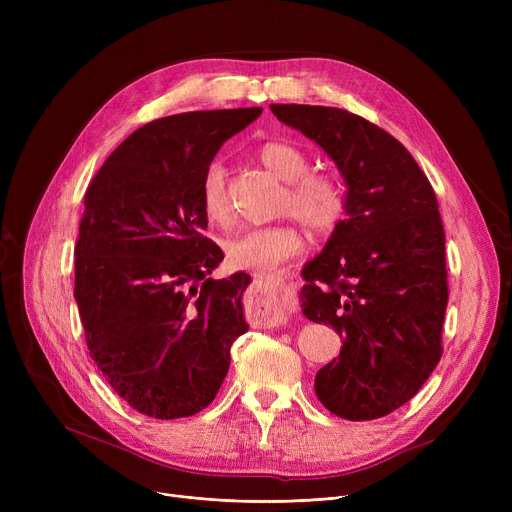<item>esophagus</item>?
<instances>
[{"instance_id":"obj_1","label":"esophagus","mask_w":512,"mask_h":512,"mask_svg":"<svg viewBox=\"0 0 512 512\" xmlns=\"http://www.w3.org/2000/svg\"><path fill=\"white\" fill-rule=\"evenodd\" d=\"M261 282H265L267 292L272 294L274 305H267V317H270L272 324H284L288 319V303L284 301V294L288 290V284L284 276H261Z\"/></svg>"}]
</instances>
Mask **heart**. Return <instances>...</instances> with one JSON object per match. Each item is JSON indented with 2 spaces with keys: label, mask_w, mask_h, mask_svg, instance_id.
Instances as JSON below:
<instances>
[{
  "label": "heart",
  "mask_w": 512,
  "mask_h": 512,
  "mask_svg": "<svg viewBox=\"0 0 512 512\" xmlns=\"http://www.w3.org/2000/svg\"><path fill=\"white\" fill-rule=\"evenodd\" d=\"M257 157L261 164L288 182L282 209L290 211L307 230L315 234L332 232L344 215L346 195L342 182L324 172H309V157L290 143H265ZM201 207L207 220L226 224L230 220V199L226 191V170L211 164L201 180ZM303 236L299 228L282 222L274 226L249 228L228 240V261L240 270L272 272L286 259L301 253Z\"/></svg>",
  "instance_id": "heart-1"
}]
</instances>
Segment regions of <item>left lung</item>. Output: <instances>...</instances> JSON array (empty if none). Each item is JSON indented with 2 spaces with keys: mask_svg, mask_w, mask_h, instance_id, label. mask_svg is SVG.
<instances>
[{
  "mask_svg": "<svg viewBox=\"0 0 512 512\" xmlns=\"http://www.w3.org/2000/svg\"><path fill=\"white\" fill-rule=\"evenodd\" d=\"M276 118L321 147L346 186L344 220L305 263L301 309L342 338L315 394L348 421L411 400L442 357L448 305L438 199L392 134L338 107L272 103Z\"/></svg>",
  "mask_w": 512,
  "mask_h": 512,
  "instance_id": "obj_1",
  "label": "left lung"
}]
</instances>
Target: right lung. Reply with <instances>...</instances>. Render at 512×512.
I'll list each match as a JSON object with an SVG mask.
<instances>
[{"mask_svg": "<svg viewBox=\"0 0 512 512\" xmlns=\"http://www.w3.org/2000/svg\"><path fill=\"white\" fill-rule=\"evenodd\" d=\"M261 107L153 120L118 145L89 184L74 299L89 355L118 396L155 419L191 417L218 394L232 342L249 330L251 276L213 280L201 180Z\"/></svg>", "mask_w": 512, "mask_h": 512, "instance_id": "right-lung-1", "label": "right lung"}]
</instances>
